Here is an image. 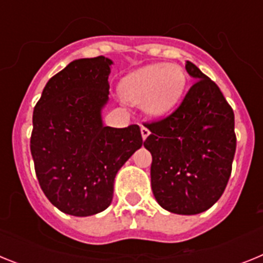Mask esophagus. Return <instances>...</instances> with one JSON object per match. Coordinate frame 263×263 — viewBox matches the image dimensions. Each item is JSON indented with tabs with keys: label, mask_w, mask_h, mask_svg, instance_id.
<instances>
[{
	"label": "esophagus",
	"mask_w": 263,
	"mask_h": 263,
	"mask_svg": "<svg viewBox=\"0 0 263 263\" xmlns=\"http://www.w3.org/2000/svg\"><path fill=\"white\" fill-rule=\"evenodd\" d=\"M141 134H142V138L146 139L148 137V134H150V130L146 126H143V125H141Z\"/></svg>",
	"instance_id": "34e87169"
}]
</instances>
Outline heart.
<instances>
[{
  "label": "heart",
  "mask_w": 263,
  "mask_h": 263,
  "mask_svg": "<svg viewBox=\"0 0 263 263\" xmlns=\"http://www.w3.org/2000/svg\"><path fill=\"white\" fill-rule=\"evenodd\" d=\"M185 85L182 67L152 64L132 72L121 81V96L130 104H141L152 116H163L179 101Z\"/></svg>",
  "instance_id": "b5f03b06"
}]
</instances>
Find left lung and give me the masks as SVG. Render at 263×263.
Returning <instances> with one entry per match:
<instances>
[{
  "label": "left lung",
  "mask_w": 263,
  "mask_h": 263,
  "mask_svg": "<svg viewBox=\"0 0 263 263\" xmlns=\"http://www.w3.org/2000/svg\"><path fill=\"white\" fill-rule=\"evenodd\" d=\"M185 69L195 83L175 110L146 124L143 146L152 153L155 200L178 215H197L221 197L232 173L234 113L215 81L194 63Z\"/></svg>",
  "instance_id": "8db88e82"
}]
</instances>
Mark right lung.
Wrapping results in <instances>:
<instances>
[{
    "mask_svg": "<svg viewBox=\"0 0 263 263\" xmlns=\"http://www.w3.org/2000/svg\"><path fill=\"white\" fill-rule=\"evenodd\" d=\"M110 59L73 60L48 80L32 113L30 139L42 191L67 215L103 212L116 174L142 146L138 125L104 126Z\"/></svg>",
    "mask_w": 263,
    "mask_h": 263,
    "instance_id": "obj_1",
    "label": "right lung"
}]
</instances>
